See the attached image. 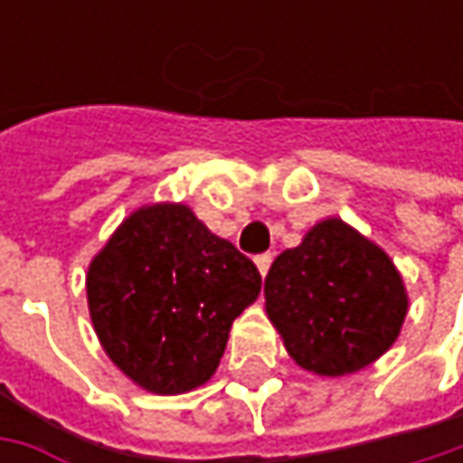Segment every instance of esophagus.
I'll list each match as a JSON object with an SVG mask.
<instances>
[{
    "label": "esophagus",
    "instance_id": "obj_1",
    "mask_svg": "<svg viewBox=\"0 0 463 463\" xmlns=\"http://www.w3.org/2000/svg\"><path fill=\"white\" fill-rule=\"evenodd\" d=\"M270 262H273V255H258V258H255V265H258L260 276L262 278L268 276V270H270Z\"/></svg>",
    "mask_w": 463,
    "mask_h": 463
}]
</instances>
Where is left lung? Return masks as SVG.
<instances>
[{
	"mask_svg": "<svg viewBox=\"0 0 463 463\" xmlns=\"http://www.w3.org/2000/svg\"><path fill=\"white\" fill-rule=\"evenodd\" d=\"M410 298L394 260L343 219L314 223L265 278V311L296 365L347 376L400 337Z\"/></svg>",
	"mask_w": 463,
	"mask_h": 463,
	"instance_id": "1",
	"label": "left lung"
}]
</instances>
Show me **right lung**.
<instances>
[{
	"label": "right lung",
	"mask_w": 463,
	"mask_h": 463,
	"mask_svg": "<svg viewBox=\"0 0 463 463\" xmlns=\"http://www.w3.org/2000/svg\"><path fill=\"white\" fill-rule=\"evenodd\" d=\"M258 268L185 203L126 216L87 268V307L108 358L172 397L219 368L232 322L260 296Z\"/></svg>",
	"instance_id": "1"
}]
</instances>
